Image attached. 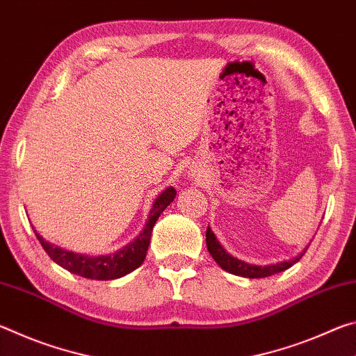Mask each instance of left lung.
<instances>
[{
	"label": "left lung",
	"instance_id": "1",
	"mask_svg": "<svg viewBox=\"0 0 356 356\" xmlns=\"http://www.w3.org/2000/svg\"><path fill=\"white\" fill-rule=\"evenodd\" d=\"M206 243H207V250L210 252V256L213 257V261L218 264L222 270H226V272L232 275L243 276V278H267V276H272L275 273L284 272V270L291 268L293 264H297L301 259V256L306 252L303 251L300 256L291 259V261H284L275 265H264V267H261V265L246 264L243 261H238L236 257H232L231 254H227L225 248L220 245L218 240H216L215 234L212 232V229L210 227H207V232H206Z\"/></svg>",
	"mask_w": 356,
	"mask_h": 356
}]
</instances>
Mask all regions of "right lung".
<instances>
[{"mask_svg":"<svg viewBox=\"0 0 356 356\" xmlns=\"http://www.w3.org/2000/svg\"><path fill=\"white\" fill-rule=\"evenodd\" d=\"M176 193L177 191L174 190L172 186L161 193L154 202L149 220L146 222V226H144L143 232L134 240V242L125 245L122 250L113 252V254L97 257L76 254V252L65 251L58 248L55 245L45 242V240L34 231L35 237L39 238L42 248L45 250L48 256H50L51 261H55L58 265H61L63 268L69 270V272L89 280H116L120 278V276H125L127 273L134 272L135 268L140 267L144 262V259H146L147 254L154 225L156 220H159V216L163 213V210L170 206L174 197H176Z\"/></svg>","mask_w":356,"mask_h":356,"instance_id":"obj_1","label":"right lung"}]
</instances>
